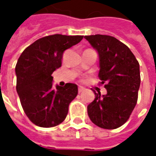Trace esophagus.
<instances>
[{
	"instance_id": "obj_1",
	"label": "esophagus",
	"mask_w": 156,
	"mask_h": 156,
	"mask_svg": "<svg viewBox=\"0 0 156 156\" xmlns=\"http://www.w3.org/2000/svg\"><path fill=\"white\" fill-rule=\"evenodd\" d=\"M85 90V88L83 87H82V86H79L78 87V93H82V92H83Z\"/></svg>"
}]
</instances>
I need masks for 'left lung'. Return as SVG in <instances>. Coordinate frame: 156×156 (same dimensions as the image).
<instances>
[{"instance_id":"1","label":"left lung","mask_w":156,"mask_h":156,"mask_svg":"<svg viewBox=\"0 0 156 156\" xmlns=\"http://www.w3.org/2000/svg\"><path fill=\"white\" fill-rule=\"evenodd\" d=\"M84 38L98 52V77L107 90L105 95L94 92V100L88 105V117L98 127L117 129L128 120L137 103L140 64L130 49L114 37L97 34Z\"/></svg>"}]
</instances>
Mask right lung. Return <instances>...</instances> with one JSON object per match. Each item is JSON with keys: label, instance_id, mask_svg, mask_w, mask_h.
Segmentation results:
<instances>
[{"label": "right lung", "instance_id": "1", "mask_svg": "<svg viewBox=\"0 0 156 156\" xmlns=\"http://www.w3.org/2000/svg\"><path fill=\"white\" fill-rule=\"evenodd\" d=\"M83 36H47L26 48L16 65V92L23 110L32 123L50 128L67 117L68 106L78 94V86L66 83L52 88V73L62 66L65 50L80 42Z\"/></svg>", "mask_w": 156, "mask_h": 156}]
</instances>
